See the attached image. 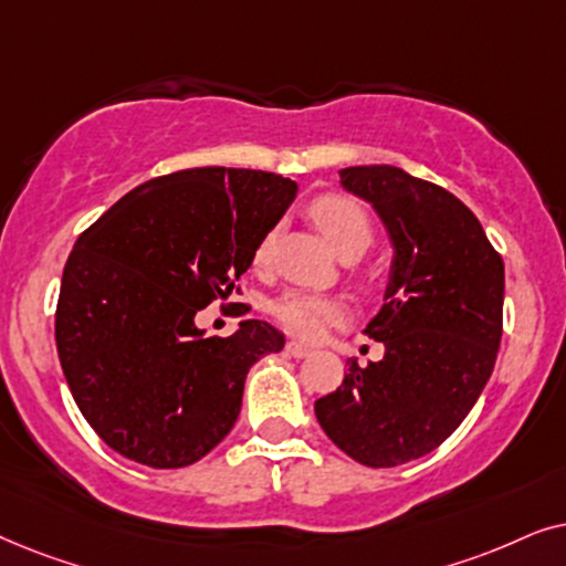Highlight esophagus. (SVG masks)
<instances>
[{
  "mask_svg": "<svg viewBox=\"0 0 566 566\" xmlns=\"http://www.w3.org/2000/svg\"><path fill=\"white\" fill-rule=\"evenodd\" d=\"M287 354H292V357H307L311 354V346L300 344V342H287Z\"/></svg>",
  "mask_w": 566,
  "mask_h": 566,
  "instance_id": "34e87169",
  "label": "esophagus"
}]
</instances>
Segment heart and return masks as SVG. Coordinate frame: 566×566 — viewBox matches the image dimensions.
Segmentation results:
<instances>
[{"label":"heart","mask_w":566,"mask_h":566,"mask_svg":"<svg viewBox=\"0 0 566 566\" xmlns=\"http://www.w3.org/2000/svg\"><path fill=\"white\" fill-rule=\"evenodd\" d=\"M311 220L318 224L328 243L342 259H359L367 248L373 245L375 230L370 214L359 201L349 199L342 193H326L318 196L307 209ZM271 251H274V230L263 232L259 243L253 248V263L263 266L269 263ZM271 318L290 334L300 338H321L331 326L344 321L346 307L342 300L328 295H315V292L305 290H290L279 295L274 303L269 305Z\"/></svg>","instance_id":"1"}]
</instances>
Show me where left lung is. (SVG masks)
Segmentation results:
<instances>
[{
	"label": "left lung",
	"instance_id": "1",
	"mask_svg": "<svg viewBox=\"0 0 566 566\" xmlns=\"http://www.w3.org/2000/svg\"><path fill=\"white\" fill-rule=\"evenodd\" d=\"M394 240L386 303L365 334L380 361H346L342 386L315 401L323 432L370 469L432 453L461 427L492 378L502 342L504 263L476 214L442 186L394 165L342 170Z\"/></svg>",
	"mask_w": 566,
	"mask_h": 566
}]
</instances>
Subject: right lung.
<instances>
[{
	"mask_svg": "<svg viewBox=\"0 0 566 566\" xmlns=\"http://www.w3.org/2000/svg\"><path fill=\"white\" fill-rule=\"evenodd\" d=\"M295 193L274 172L188 168L134 188L77 238L56 349L82 417L111 450L184 469L228 437L248 370L282 352L284 334L243 321L232 336H205L193 315L240 295L255 243Z\"/></svg>",
	"mask_w": 566,
	"mask_h": 566,
	"instance_id": "obj_1",
	"label": "right lung"
}]
</instances>
